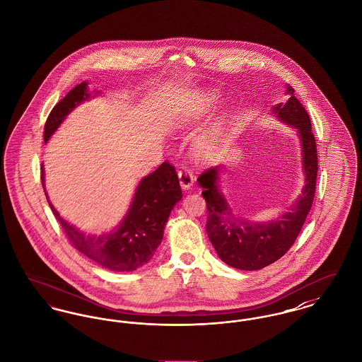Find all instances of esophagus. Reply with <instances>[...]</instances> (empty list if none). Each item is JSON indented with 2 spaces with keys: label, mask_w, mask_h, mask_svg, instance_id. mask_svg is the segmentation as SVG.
Wrapping results in <instances>:
<instances>
[{
  "label": "esophagus",
  "mask_w": 362,
  "mask_h": 362,
  "mask_svg": "<svg viewBox=\"0 0 362 362\" xmlns=\"http://www.w3.org/2000/svg\"><path fill=\"white\" fill-rule=\"evenodd\" d=\"M178 178H180L181 187H182L184 189H189L193 185V181H194L192 171L189 169H187V168L180 169V171H178Z\"/></svg>",
  "instance_id": "1"
}]
</instances>
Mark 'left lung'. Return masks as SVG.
<instances>
[{
    "instance_id": "obj_1",
    "label": "left lung",
    "mask_w": 362,
    "mask_h": 362,
    "mask_svg": "<svg viewBox=\"0 0 362 362\" xmlns=\"http://www.w3.org/2000/svg\"><path fill=\"white\" fill-rule=\"evenodd\" d=\"M287 95L288 101L273 107V112L280 121L298 129L306 175L302 194L288 211L269 222L240 221L232 216L223 194L218 189V166L204 170L197 178L207 203V236L219 258L226 265L241 270H258L280 259L296 240L313 206L318 159L312 123L308 111L293 96V88L289 85Z\"/></svg>"
}]
</instances>
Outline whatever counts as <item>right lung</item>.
<instances>
[{
	"label": "right lung",
	"mask_w": 362,
	"mask_h": 362,
	"mask_svg": "<svg viewBox=\"0 0 362 362\" xmlns=\"http://www.w3.org/2000/svg\"><path fill=\"white\" fill-rule=\"evenodd\" d=\"M88 98V83L82 82L53 107L44 129L45 143L74 108ZM41 181L47 194L42 168ZM181 197L182 191L177 171L169 162H163L139 184L129 213L123 218L121 225L114 232L101 236L81 232L60 217L48 202L53 216L79 252L110 270L132 272L152 258L163 239L170 213Z\"/></svg>",
	"instance_id": "obj_1"
}]
</instances>
